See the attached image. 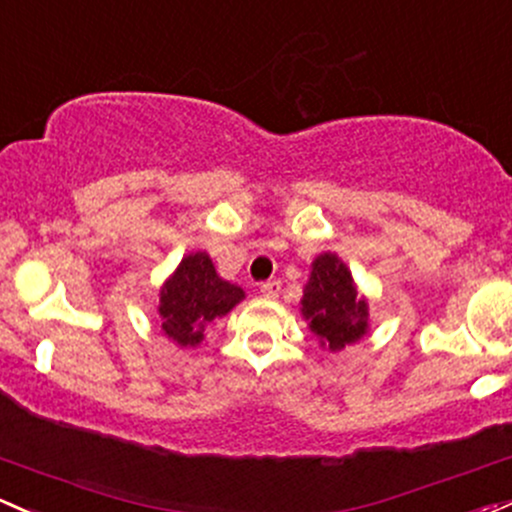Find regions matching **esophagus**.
<instances>
[{"label":"esophagus","instance_id":"obj_1","mask_svg":"<svg viewBox=\"0 0 512 512\" xmlns=\"http://www.w3.org/2000/svg\"><path fill=\"white\" fill-rule=\"evenodd\" d=\"M279 291H282V284L279 282H265L260 286V294L265 296V299H277Z\"/></svg>","mask_w":512,"mask_h":512}]
</instances>
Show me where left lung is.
Returning <instances> with one entry per match:
<instances>
[{
  "label": "left lung",
  "mask_w": 512,
  "mask_h": 512,
  "mask_svg": "<svg viewBox=\"0 0 512 512\" xmlns=\"http://www.w3.org/2000/svg\"><path fill=\"white\" fill-rule=\"evenodd\" d=\"M301 316L320 347L345 350L369 333V301L359 294L350 267L335 252H320L303 286Z\"/></svg>",
  "instance_id": "1"
}]
</instances>
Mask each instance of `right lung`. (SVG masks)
I'll use <instances>...</instances> for the list:
<instances>
[{
	"label": "right lung",
	"instance_id": "right-lung-1",
	"mask_svg": "<svg viewBox=\"0 0 512 512\" xmlns=\"http://www.w3.org/2000/svg\"><path fill=\"white\" fill-rule=\"evenodd\" d=\"M243 299L245 291L216 272L209 252H189L160 286L157 313L162 335L184 350L199 347L206 328L228 316Z\"/></svg>",
	"mask_w": 512,
	"mask_h": 512
}]
</instances>
